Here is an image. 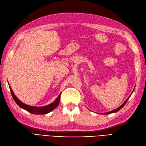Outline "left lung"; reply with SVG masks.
Returning a JSON list of instances; mask_svg holds the SVG:
<instances>
[{
    "label": "left lung",
    "instance_id": "8db88e82",
    "mask_svg": "<svg viewBox=\"0 0 146 146\" xmlns=\"http://www.w3.org/2000/svg\"><path fill=\"white\" fill-rule=\"evenodd\" d=\"M130 96H131V95L129 96V98H128V99H126V101L124 102V103H123V104H122V105L120 106V107H119L118 108H117V109H115V110H112V111H109V112H106V113H103L104 115H107V114H110V113H114V112H117V111H118L119 110H120L121 109V108L123 107V106H124L125 105V104H126V102L127 101H128V100L129 99V98H130Z\"/></svg>",
    "mask_w": 146,
    "mask_h": 146
}]
</instances>
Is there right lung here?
Here are the masks:
<instances>
[{
	"instance_id": "obj_1",
	"label": "right lung",
	"mask_w": 146,
	"mask_h": 146,
	"mask_svg": "<svg viewBox=\"0 0 146 146\" xmlns=\"http://www.w3.org/2000/svg\"><path fill=\"white\" fill-rule=\"evenodd\" d=\"M10 90L11 92V94L12 96V98L13 100H15V102L17 103V105L20 107L22 109H23L28 111V112L33 114H37V115H44L48 113V112L51 111L52 110H53L55 109L56 107L58 106L60 102V95L61 94H60L59 96H58V98H57L55 101L52 103L50 105H48L47 106H44V107H32L30 106H28L27 104H25L21 102L20 100H18V98L15 96V95L14 94V93L12 91V88H11L10 86Z\"/></svg>"
}]
</instances>
